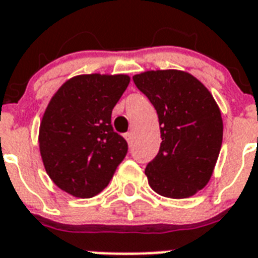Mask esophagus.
Returning a JSON list of instances; mask_svg holds the SVG:
<instances>
[{
	"label": "esophagus",
	"mask_w": 258,
	"mask_h": 258,
	"mask_svg": "<svg viewBox=\"0 0 258 258\" xmlns=\"http://www.w3.org/2000/svg\"><path fill=\"white\" fill-rule=\"evenodd\" d=\"M123 137H125V140L127 141V144L131 145L132 141H133V133H132V132H127V133H125V135H123Z\"/></svg>",
	"instance_id": "obj_1"
}]
</instances>
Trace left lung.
Wrapping results in <instances>:
<instances>
[{
    "mask_svg": "<svg viewBox=\"0 0 258 258\" xmlns=\"http://www.w3.org/2000/svg\"><path fill=\"white\" fill-rule=\"evenodd\" d=\"M133 82L155 106L160 123V149L145 168L149 185L163 197H192L210 180L222 145L217 102L184 71H147Z\"/></svg>",
    "mask_w": 258,
    "mask_h": 258,
    "instance_id": "left-lung-1",
    "label": "left lung"
}]
</instances>
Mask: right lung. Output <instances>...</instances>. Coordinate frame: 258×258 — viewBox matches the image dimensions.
Segmentation results:
<instances>
[{"mask_svg":"<svg viewBox=\"0 0 258 258\" xmlns=\"http://www.w3.org/2000/svg\"><path fill=\"white\" fill-rule=\"evenodd\" d=\"M127 75H78L57 90L40 123L45 171L60 189L93 198L110 183L127 153L111 126V111L126 90Z\"/></svg>","mask_w":258,"mask_h":258,"instance_id":"right-lung-1","label":"right lung"}]
</instances>
